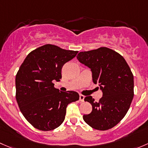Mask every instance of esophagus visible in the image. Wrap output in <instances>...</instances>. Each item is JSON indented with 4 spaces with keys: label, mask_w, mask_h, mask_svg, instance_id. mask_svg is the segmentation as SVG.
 Masks as SVG:
<instances>
[{
    "label": "esophagus",
    "mask_w": 148,
    "mask_h": 148,
    "mask_svg": "<svg viewBox=\"0 0 148 148\" xmlns=\"http://www.w3.org/2000/svg\"><path fill=\"white\" fill-rule=\"evenodd\" d=\"M84 98H85L84 95H81V94H80V96H79V99H80V101L83 102V100H84Z\"/></svg>",
    "instance_id": "esophagus-1"
}]
</instances>
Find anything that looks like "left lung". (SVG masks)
Segmentation results:
<instances>
[{"mask_svg": "<svg viewBox=\"0 0 148 148\" xmlns=\"http://www.w3.org/2000/svg\"><path fill=\"white\" fill-rule=\"evenodd\" d=\"M77 58L90 68L92 81L103 92L98 102L92 96L85 97L92 110L83 115V120L96 130L112 128L124 118L133 98L134 78L130 67L119 53L106 47L80 52Z\"/></svg>", "mask_w": 148, "mask_h": 148, "instance_id": "8db88e82", "label": "left lung"}]
</instances>
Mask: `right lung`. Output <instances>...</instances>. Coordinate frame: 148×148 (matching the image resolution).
Wrapping results in <instances>:
<instances>
[{
  "mask_svg": "<svg viewBox=\"0 0 148 148\" xmlns=\"http://www.w3.org/2000/svg\"><path fill=\"white\" fill-rule=\"evenodd\" d=\"M77 53L46 44L30 52L20 67L16 77V100L23 116L36 128H57L65 120L68 105L79 100L77 92L60 91L53 83L60 81L64 64Z\"/></svg>",
  "mask_w": 148,
  "mask_h": 148,
  "instance_id": "obj_1",
  "label": "right lung"
}]
</instances>
